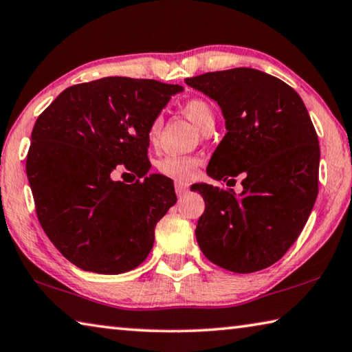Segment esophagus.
Segmentation results:
<instances>
[{"label":"esophagus","mask_w":352,"mask_h":352,"mask_svg":"<svg viewBox=\"0 0 352 352\" xmlns=\"http://www.w3.org/2000/svg\"><path fill=\"white\" fill-rule=\"evenodd\" d=\"M189 189V184L188 183H183V182H177L175 183V192L178 197H182L188 192Z\"/></svg>","instance_id":"esophagus-1"}]
</instances>
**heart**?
<instances>
[{"label":"heart","mask_w":352,"mask_h":352,"mask_svg":"<svg viewBox=\"0 0 352 352\" xmlns=\"http://www.w3.org/2000/svg\"><path fill=\"white\" fill-rule=\"evenodd\" d=\"M182 109L186 113V117L190 121H194L198 129H201L203 132L206 131L208 127L214 126L215 123L214 109L210 107L209 103H206V101L201 98H190L188 101H184ZM160 127H162V118L157 117L149 126V138L152 142L157 138ZM197 164L198 162L192 157L169 155L160 160L157 168L160 170V174H163L164 177L174 178V180H188V178L195 174Z\"/></svg>","instance_id":"1"}]
</instances>
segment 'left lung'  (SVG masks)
Instances as JSON below:
<instances>
[{
	"label": "left lung",
	"mask_w": 352,
	"mask_h": 352,
	"mask_svg": "<svg viewBox=\"0 0 352 352\" xmlns=\"http://www.w3.org/2000/svg\"><path fill=\"white\" fill-rule=\"evenodd\" d=\"M186 85L217 101L225 118L208 175L228 183L245 175L239 197L206 183L195 188L206 204L198 246L223 270H265L297 240L318 194L320 148L309 113L291 86L257 69L203 74Z\"/></svg>",
	"instance_id": "obj_1"
}]
</instances>
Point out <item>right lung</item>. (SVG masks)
<instances>
[{
    "mask_svg": "<svg viewBox=\"0 0 352 352\" xmlns=\"http://www.w3.org/2000/svg\"><path fill=\"white\" fill-rule=\"evenodd\" d=\"M182 91L107 76L67 87L38 117L25 163L36 215L80 270L112 276L149 255L157 223L177 201L170 178L148 174L149 126ZM120 164L142 182L112 181Z\"/></svg>",
    "mask_w": 352,
    "mask_h": 352,
    "instance_id": "1",
    "label": "right lung"
}]
</instances>
